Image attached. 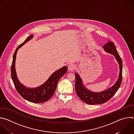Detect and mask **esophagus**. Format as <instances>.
Wrapping results in <instances>:
<instances>
[{
    "instance_id": "obj_1",
    "label": "esophagus",
    "mask_w": 134,
    "mask_h": 134,
    "mask_svg": "<svg viewBox=\"0 0 134 134\" xmlns=\"http://www.w3.org/2000/svg\"><path fill=\"white\" fill-rule=\"evenodd\" d=\"M75 68H76V66L75 65H74V64H70L68 66V70L70 71H74L75 69Z\"/></svg>"
}]
</instances>
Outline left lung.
Segmentation results:
<instances>
[{"label": "left lung", "mask_w": 134, "mask_h": 134, "mask_svg": "<svg viewBox=\"0 0 134 134\" xmlns=\"http://www.w3.org/2000/svg\"><path fill=\"white\" fill-rule=\"evenodd\" d=\"M104 50L113 55L119 65V77L116 82L110 88L100 92H94L88 90L83 84V80L80 75L75 73V91L79 98L84 102L91 104H103L109 101L115 94L120 86L122 81V63L115 45L112 41H108L103 46Z\"/></svg>", "instance_id": "obj_1"}]
</instances>
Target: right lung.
Instances as JSON below:
<instances>
[{
	"label": "right lung",
	"instance_id": "add662e5",
	"mask_svg": "<svg viewBox=\"0 0 134 134\" xmlns=\"http://www.w3.org/2000/svg\"><path fill=\"white\" fill-rule=\"evenodd\" d=\"M33 35L31 34L16 48L13 57L11 66V75L15 87L21 96L26 100L32 103H40L49 100L54 94L58 81L67 71V66H64L53 72L49 79L43 84L34 88L27 87L22 84L17 76L15 69V62L18 50L26 42L33 39Z\"/></svg>",
	"mask_w": 134,
	"mask_h": 134
}]
</instances>
